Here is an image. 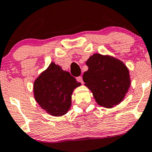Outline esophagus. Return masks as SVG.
<instances>
[{"instance_id":"obj_1","label":"esophagus","mask_w":152,"mask_h":152,"mask_svg":"<svg viewBox=\"0 0 152 152\" xmlns=\"http://www.w3.org/2000/svg\"><path fill=\"white\" fill-rule=\"evenodd\" d=\"M76 80H77V82H81V83H83V79H82V76H79V77L76 78Z\"/></svg>"}]
</instances>
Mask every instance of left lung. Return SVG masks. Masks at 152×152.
Returning <instances> with one entry per match:
<instances>
[{
  "instance_id": "1",
  "label": "left lung",
  "mask_w": 152,
  "mask_h": 152,
  "mask_svg": "<svg viewBox=\"0 0 152 152\" xmlns=\"http://www.w3.org/2000/svg\"><path fill=\"white\" fill-rule=\"evenodd\" d=\"M86 65L88 70L84 73L83 81L98 104L110 108L121 103L131 85L129 71L124 63L112 56L95 53Z\"/></svg>"
}]
</instances>
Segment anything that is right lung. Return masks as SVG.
Instances as JSON below:
<instances>
[{"label": "right lung", "instance_id": "1", "mask_svg": "<svg viewBox=\"0 0 152 152\" xmlns=\"http://www.w3.org/2000/svg\"><path fill=\"white\" fill-rule=\"evenodd\" d=\"M80 85L69 72L51 62L34 82V95L48 113L62 116L70 110L73 90Z\"/></svg>", "mask_w": 152, "mask_h": 152}]
</instances>
